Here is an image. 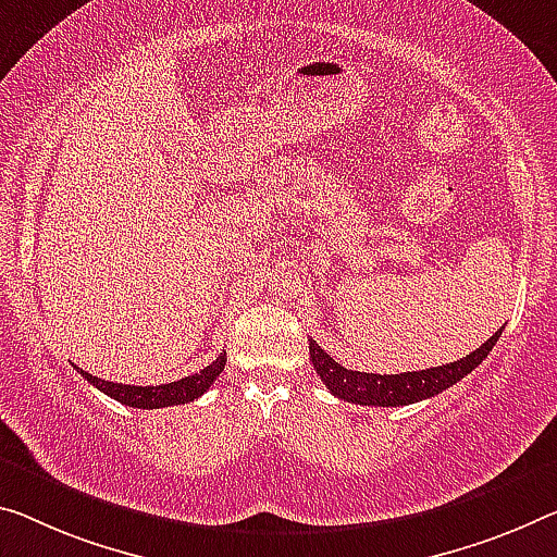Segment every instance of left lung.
Listing matches in <instances>:
<instances>
[{
    "label": "left lung",
    "instance_id": "1",
    "mask_svg": "<svg viewBox=\"0 0 557 557\" xmlns=\"http://www.w3.org/2000/svg\"><path fill=\"white\" fill-rule=\"evenodd\" d=\"M500 333L503 329L495 331L481 348H475L473 354L460 358V361L425 368V371L396 373V375L348 371V368L333 361V358L319 344H315L313 338L308 341V354H311L313 371L321 375V381L326 383L333 396L358 406L388 408V406H408V404H418V400L433 398L446 388H450L453 383L466 379L473 368H478L485 361L493 346L498 344Z\"/></svg>",
    "mask_w": 557,
    "mask_h": 557
}]
</instances>
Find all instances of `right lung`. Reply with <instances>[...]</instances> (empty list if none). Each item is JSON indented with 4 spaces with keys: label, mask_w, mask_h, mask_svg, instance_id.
Segmentation results:
<instances>
[{
    "label": "right lung",
    "mask_w": 557,
    "mask_h": 557,
    "mask_svg": "<svg viewBox=\"0 0 557 557\" xmlns=\"http://www.w3.org/2000/svg\"><path fill=\"white\" fill-rule=\"evenodd\" d=\"M224 366H226V354H221L216 361L209 363L207 368H201L199 373L186 375V379L174 381V383H161V386H126V383L101 381L97 375L79 371V368H76V371H79L91 386H97L101 393H107V396L119 400V404L151 410V408L191 404V400L203 396V393L211 388V383L219 379V373L224 371Z\"/></svg>",
    "instance_id": "1"
}]
</instances>
